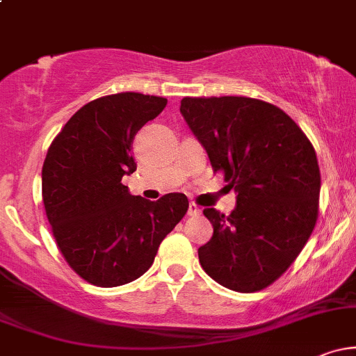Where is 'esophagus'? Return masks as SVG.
<instances>
[{"label": "esophagus", "instance_id": "esophagus-1", "mask_svg": "<svg viewBox=\"0 0 356 356\" xmlns=\"http://www.w3.org/2000/svg\"><path fill=\"white\" fill-rule=\"evenodd\" d=\"M187 214H189V216H199V214H201V209H199L197 204L191 202V204H189V211H187Z\"/></svg>", "mask_w": 356, "mask_h": 356}]
</instances>
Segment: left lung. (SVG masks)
<instances>
[{
  "instance_id": "1",
  "label": "left lung",
  "mask_w": 356,
  "mask_h": 356,
  "mask_svg": "<svg viewBox=\"0 0 356 356\" xmlns=\"http://www.w3.org/2000/svg\"><path fill=\"white\" fill-rule=\"evenodd\" d=\"M181 113L214 172L238 194L229 216L204 209L214 234L199 248V263L224 288L261 291L291 266L314 229L316 152L296 122L268 102L186 97Z\"/></svg>"
}]
</instances>
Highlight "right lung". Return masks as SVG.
<instances>
[{"label": "right lung", "mask_w": 356, "mask_h": 356, "mask_svg": "<svg viewBox=\"0 0 356 356\" xmlns=\"http://www.w3.org/2000/svg\"><path fill=\"white\" fill-rule=\"evenodd\" d=\"M165 105L164 97L136 92L100 97L48 149L42 170L48 222L65 261L90 284L113 288L140 277L189 209L181 192L154 202L122 184L137 169L134 137Z\"/></svg>", "instance_id": "right-lung-1"}]
</instances>
